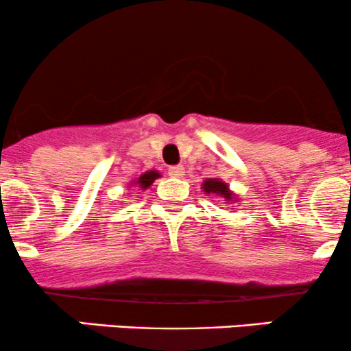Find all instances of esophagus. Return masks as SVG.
Wrapping results in <instances>:
<instances>
[{
	"label": "esophagus",
	"mask_w": 351,
	"mask_h": 351,
	"mask_svg": "<svg viewBox=\"0 0 351 351\" xmlns=\"http://www.w3.org/2000/svg\"><path fill=\"white\" fill-rule=\"evenodd\" d=\"M168 175H170L171 178H181V176L184 175V168L180 167V165H175V167L168 168Z\"/></svg>",
	"instance_id": "obj_1"
}]
</instances>
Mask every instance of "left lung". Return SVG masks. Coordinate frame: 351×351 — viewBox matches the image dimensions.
<instances>
[{
  "mask_svg": "<svg viewBox=\"0 0 351 351\" xmlns=\"http://www.w3.org/2000/svg\"><path fill=\"white\" fill-rule=\"evenodd\" d=\"M203 189L208 193V195H209V193H213V195L221 196V198H224L226 201L232 199V193L229 191L228 184L223 183V181L217 180V178H209V180L204 181ZM234 201H237V199H234Z\"/></svg>",
  "mask_w": 351,
  "mask_h": 351,
  "instance_id": "1",
  "label": "left lung"
}]
</instances>
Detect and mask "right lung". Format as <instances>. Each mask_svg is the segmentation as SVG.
<instances>
[{"instance_id": "1", "label": "right lung", "mask_w": 351, "mask_h": 351, "mask_svg": "<svg viewBox=\"0 0 351 351\" xmlns=\"http://www.w3.org/2000/svg\"><path fill=\"white\" fill-rule=\"evenodd\" d=\"M160 176V173L158 171H147V173H143L142 176H140L138 180H136V183L135 184H138V188H143V189H147L148 186H152V183L153 181H155L156 178H158Z\"/></svg>"}]
</instances>
